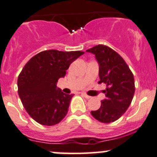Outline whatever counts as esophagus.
<instances>
[{
  "mask_svg": "<svg viewBox=\"0 0 157 157\" xmlns=\"http://www.w3.org/2000/svg\"><path fill=\"white\" fill-rule=\"evenodd\" d=\"M82 95H83V96H84V97L86 98V99H90V98H91V96H89V95H87V94H86V93H82Z\"/></svg>",
  "mask_w": 157,
  "mask_h": 157,
  "instance_id": "esophagus-1",
  "label": "esophagus"
}]
</instances>
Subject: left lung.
I'll list each match as a JSON object with an SVG mask.
<instances>
[{
    "label": "left lung",
    "mask_w": 157,
    "mask_h": 157,
    "mask_svg": "<svg viewBox=\"0 0 157 157\" xmlns=\"http://www.w3.org/2000/svg\"><path fill=\"white\" fill-rule=\"evenodd\" d=\"M95 55L99 65V83H105V99L100 108L91 114L100 122L118 120L128 109L134 94L135 86L132 72L124 60L106 45H98L86 50Z\"/></svg>",
    "instance_id": "8db88e82"
}]
</instances>
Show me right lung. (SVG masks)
<instances>
[{"mask_svg": "<svg viewBox=\"0 0 157 157\" xmlns=\"http://www.w3.org/2000/svg\"><path fill=\"white\" fill-rule=\"evenodd\" d=\"M83 54L80 51H44L24 66L17 80L18 93L26 111L36 122L52 126L66 116L73 94L57 88V82Z\"/></svg>", "mask_w": 157, "mask_h": 157, "instance_id": "obj_1", "label": "right lung"}]
</instances>
